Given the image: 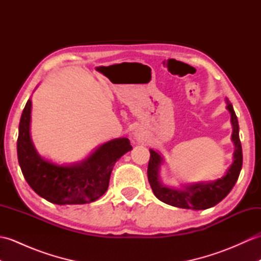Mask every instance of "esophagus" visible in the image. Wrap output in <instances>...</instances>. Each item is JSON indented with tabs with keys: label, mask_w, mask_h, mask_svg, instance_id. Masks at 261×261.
Segmentation results:
<instances>
[{
	"label": "esophagus",
	"mask_w": 261,
	"mask_h": 261,
	"mask_svg": "<svg viewBox=\"0 0 261 261\" xmlns=\"http://www.w3.org/2000/svg\"><path fill=\"white\" fill-rule=\"evenodd\" d=\"M135 137H136V139H137L138 141H139V142H143V141H145V137H143V135L141 134V132H136Z\"/></svg>",
	"instance_id": "obj_1"
}]
</instances>
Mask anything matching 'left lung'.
<instances>
[{"instance_id": "8db88e82", "label": "left lung", "mask_w": 261, "mask_h": 261, "mask_svg": "<svg viewBox=\"0 0 261 261\" xmlns=\"http://www.w3.org/2000/svg\"><path fill=\"white\" fill-rule=\"evenodd\" d=\"M231 113V122L233 125L232 140L234 142V162L231 165L226 175L213 182L186 186L185 190H174L160 184L158 178L159 166L162 157L150 149V159L148 164V180L151 190L160 201L171 206L192 210H206L220 203L233 188L242 168V147L239 138V124L233 107L228 103L226 107Z\"/></svg>"}]
</instances>
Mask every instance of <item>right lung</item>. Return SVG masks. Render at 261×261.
<instances>
[{"label": "right lung", "mask_w": 261, "mask_h": 261, "mask_svg": "<svg viewBox=\"0 0 261 261\" xmlns=\"http://www.w3.org/2000/svg\"><path fill=\"white\" fill-rule=\"evenodd\" d=\"M31 101L27 102L19 124L16 142L19 164L25 180L39 196L54 204H86L107 192L114 164L132 147L127 138L111 140L84 162L59 166L42 159L30 139Z\"/></svg>", "instance_id": "obj_1"}]
</instances>
